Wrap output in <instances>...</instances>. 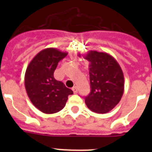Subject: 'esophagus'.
I'll use <instances>...</instances> for the list:
<instances>
[{
    "label": "esophagus",
    "instance_id": "obj_1",
    "mask_svg": "<svg viewBox=\"0 0 152 152\" xmlns=\"http://www.w3.org/2000/svg\"><path fill=\"white\" fill-rule=\"evenodd\" d=\"M72 91H73L74 94H77V87H76V86H75V87H73V88H72Z\"/></svg>",
    "mask_w": 152,
    "mask_h": 152
}]
</instances>
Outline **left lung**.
I'll return each mask as SVG.
<instances>
[{
    "mask_svg": "<svg viewBox=\"0 0 152 152\" xmlns=\"http://www.w3.org/2000/svg\"><path fill=\"white\" fill-rule=\"evenodd\" d=\"M84 58L90 62L91 88L89 95L85 96L86 105L93 112L107 113L119 103L124 92V75L121 67L106 52L89 51Z\"/></svg>",
    "mask_w": 152,
    "mask_h": 152,
    "instance_id": "obj_1",
    "label": "left lung"
}]
</instances>
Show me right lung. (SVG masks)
<instances>
[{
	"instance_id": "1",
	"label": "right lung",
	"mask_w": 152,
	"mask_h": 152,
	"mask_svg": "<svg viewBox=\"0 0 152 152\" xmlns=\"http://www.w3.org/2000/svg\"><path fill=\"white\" fill-rule=\"evenodd\" d=\"M68 55L55 48L42 50L29 62L25 73V88L29 100L46 114L59 112L73 91L54 77L58 63Z\"/></svg>"
}]
</instances>
